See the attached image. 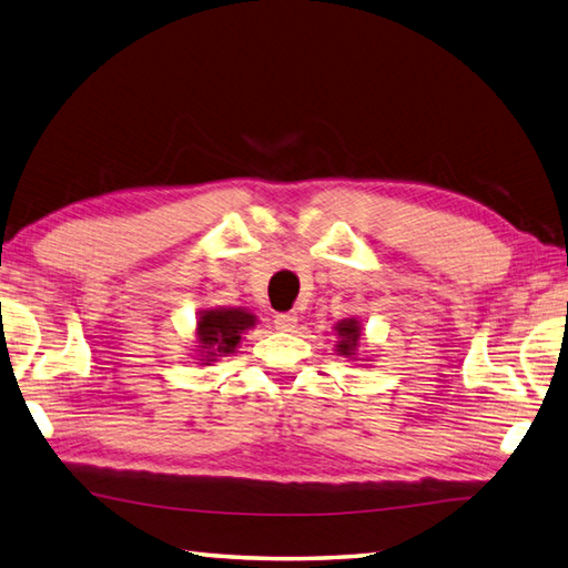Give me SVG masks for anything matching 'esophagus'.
I'll use <instances>...</instances> for the list:
<instances>
[{
    "instance_id": "obj_1",
    "label": "esophagus",
    "mask_w": 568,
    "mask_h": 568,
    "mask_svg": "<svg viewBox=\"0 0 568 568\" xmlns=\"http://www.w3.org/2000/svg\"><path fill=\"white\" fill-rule=\"evenodd\" d=\"M296 321H298V316L296 314H276L274 316V326L280 328V331H294L296 328Z\"/></svg>"
}]
</instances>
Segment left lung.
Returning a JSON list of instances; mask_svg holds the SVG:
<instances>
[{
    "instance_id": "left-lung-1",
    "label": "left lung",
    "mask_w": 568,
    "mask_h": 568,
    "mask_svg": "<svg viewBox=\"0 0 568 568\" xmlns=\"http://www.w3.org/2000/svg\"><path fill=\"white\" fill-rule=\"evenodd\" d=\"M335 333H338V345L335 351L343 357H353L355 361V351L361 345V323L355 318H345L341 323H335Z\"/></svg>"
}]
</instances>
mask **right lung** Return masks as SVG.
<instances>
[{
	"label": "right lung",
	"mask_w": 568,
	"mask_h": 568,
	"mask_svg": "<svg viewBox=\"0 0 568 568\" xmlns=\"http://www.w3.org/2000/svg\"><path fill=\"white\" fill-rule=\"evenodd\" d=\"M257 316L250 314L247 308H207L201 311L199 326V361L201 365H211L213 361L223 355L235 353L242 341V333L254 328Z\"/></svg>",
	"instance_id": "1"
}]
</instances>
